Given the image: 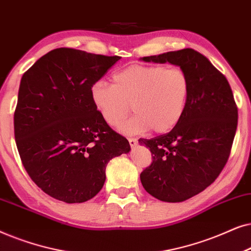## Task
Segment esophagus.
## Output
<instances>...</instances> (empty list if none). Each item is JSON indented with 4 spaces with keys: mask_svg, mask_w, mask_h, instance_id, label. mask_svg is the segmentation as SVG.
I'll list each match as a JSON object with an SVG mask.
<instances>
[{
    "mask_svg": "<svg viewBox=\"0 0 251 251\" xmlns=\"http://www.w3.org/2000/svg\"><path fill=\"white\" fill-rule=\"evenodd\" d=\"M128 142H129V145H131L132 148H133V147H135L136 145H138V140L133 139V138H129L128 139Z\"/></svg>",
    "mask_w": 251,
    "mask_h": 251,
    "instance_id": "obj_1",
    "label": "esophagus"
}]
</instances>
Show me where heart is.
Listing matches in <instances>:
<instances>
[{"label":"heart","instance_id":"b5f03b06","mask_svg":"<svg viewBox=\"0 0 251 251\" xmlns=\"http://www.w3.org/2000/svg\"><path fill=\"white\" fill-rule=\"evenodd\" d=\"M112 80L113 83L96 81L91 98L111 126L128 115L132 104L135 115L119 126L124 134H141L151 128L165 133L182 118L190 93L188 75L182 69L135 64L115 73Z\"/></svg>","mask_w":251,"mask_h":251}]
</instances>
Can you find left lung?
Returning a JSON list of instances; mask_svg holds the SVG:
<instances>
[{
    "instance_id": "obj_1",
    "label": "left lung",
    "mask_w": 251,
    "mask_h": 251,
    "mask_svg": "<svg viewBox=\"0 0 251 251\" xmlns=\"http://www.w3.org/2000/svg\"><path fill=\"white\" fill-rule=\"evenodd\" d=\"M170 63L188 75L189 99L180 122L166 134L140 139L152 153L141 183L153 198L183 202L209 187L229 157L238 126V108L229 83L205 56L186 48L141 58Z\"/></svg>"
}]
</instances>
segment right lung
<instances>
[{"label": "right lung", "mask_w": 251, "mask_h": 251, "mask_svg": "<svg viewBox=\"0 0 251 251\" xmlns=\"http://www.w3.org/2000/svg\"><path fill=\"white\" fill-rule=\"evenodd\" d=\"M120 58L57 48L22 76L13 118L17 148L31 179L58 201L94 198L109 160L131 150L91 98L92 86Z\"/></svg>", "instance_id": "1"}]
</instances>
